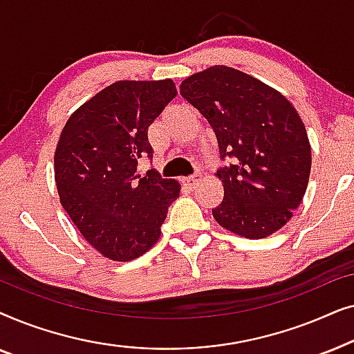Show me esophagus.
I'll use <instances>...</instances> for the list:
<instances>
[{
    "instance_id": "34e87169",
    "label": "esophagus",
    "mask_w": 354,
    "mask_h": 354,
    "mask_svg": "<svg viewBox=\"0 0 354 354\" xmlns=\"http://www.w3.org/2000/svg\"><path fill=\"white\" fill-rule=\"evenodd\" d=\"M182 183H183V187L188 188V190H193V188H195V185L198 183V178H196L195 176H192V177H183V178H182Z\"/></svg>"
}]
</instances>
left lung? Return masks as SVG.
Masks as SVG:
<instances>
[{"mask_svg": "<svg viewBox=\"0 0 354 354\" xmlns=\"http://www.w3.org/2000/svg\"><path fill=\"white\" fill-rule=\"evenodd\" d=\"M180 95L207 119L221 158L224 200L212 209L217 224L259 240L292 219L306 193L311 145L301 118L285 96L253 75L212 66L180 84Z\"/></svg>", "mask_w": 354, "mask_h": 354, "instance_id": "8db88e82", "label": "left lung"}]
</instances>
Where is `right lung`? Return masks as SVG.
<instances>
[{"label": "right lung", "mask_w": 354, "mask_h": 354, "mask_svg": "<svg viewBox=\"0 0 354 354\" xmlns=\"http://www.w3.org/2000/svg\"><path fill=\"white\" fill-rule=\"evenodd\" d=\"M177 96L166 80H119L77 108L55 151L61 205L82 236L104 258L132 261L159 240L180 183L154 171L142 177V156H153L148 127Z\"/></svg>", "instance_id": "1"}]
</instances>
